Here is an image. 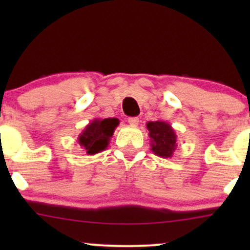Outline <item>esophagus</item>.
I'll return each mask as SVG.
<instances>
[{"instance_id":"1","label":"esophagus","mask_w":250,"mask_h":250,"mask_svg":"<svg viewBox=\"0 0 250 250\" xmlns=\"http://www.w3.org/2000/svg\"><path fill=\"white\" fill-rule=\"evenodd\" d=\"M139 117H129L128 119V123L130 125H139Z\"/></svg>"}]
</instances>
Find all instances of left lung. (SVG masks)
Wrapping results in <instances>:
<instances>
[{
	"label": "left lung",
	"instance_id": "1",
	"mask_svg": "<svg viewBox=\"0 0 250 250\" xmlns=\"http://www.w3.org/2000/svg\"><path fill=\"white\" fill-rule=\"evenodd\" d=\"M150 137L151 151L157 156L168 159L174 155L177 147V135L174 128L165 121H150L147 123Z\"/></svg>",
	"mask_w": 250,
	"mask_h": 250
}]
</instances>
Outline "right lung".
I'll list each match as a JSON object with an SVG mask.
<instances>
[{
    "instance_id": "add662e5",
    "label": "right lung",
    "mask_w": 250,
    "mask_h": 250,
    "mask_svg": "<svg viewBox=\"0 0 250 250\" xmlns=\"http://www.w3.org/2000/svg\"><path fill=\"white\" fill-rule=\"evenodd\" d=\"M120 125L119 119H94L79 135L77 142L88 155H95L107 149L114 131Z\"/></svg>"
}]
</instances>
